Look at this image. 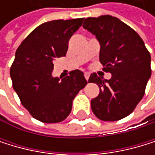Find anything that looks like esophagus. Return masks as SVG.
Instances as JSON below:
<instances>
[{"instance_id": "1", "label": "esophagus", "mask_w": 155, "mask_h": 155, "mask_svg": "<svg viewBox=\"0 0 155 155\" xmlns=\"http://www.w3.org/2000/svg\"><path fill=\"white\" fill-rule=\"evenodd\" d=\"M84 78H85L86 80L89 79V73H88V72H84Z\"/></svg>"}]
</instances>
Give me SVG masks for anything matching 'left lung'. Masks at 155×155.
Masks as SVG:
<instances>
[{"label":"left lung","mask_w":155,"mask_h":155,"mask_svg":"<svg viewBox=\"0 0 155 155\" xmlns=\"http://www.w3.org/2000/svg\"><path fill=\"white\" fill-rule=\"evenodd\" d=\"M84 28L100 45L99 61L111 73L110 80L92 73L89 83L99 87L91 100L94 114L102 121H118L129 115L144 96L150 79L151 55L133 28L117 17L100 15L85 18Z\"/></svg>","instance_id":"1"}]
</instances>
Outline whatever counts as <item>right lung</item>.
<instances>
[{
	"mask_svg": "<svg viewBox=\"0 0 155 155\" xmlns=\"http://www.w3.org/2000/svg\"><path fill=\"white\" fill-rule=\"evenodd\" d=\"M83 21L84 18L59 19L41 24L15 52L10 70L13 88L32 117L43 123L66 119L71 111L72 100L87 84L79 70L63 79L52 76L53 62L66 56L69 41Z\"/></svg>",
	"mask_w": 155,
	"mask_h": 155,
	"instance_id": "1",
	"label": "right lung"
}]
</instances>
